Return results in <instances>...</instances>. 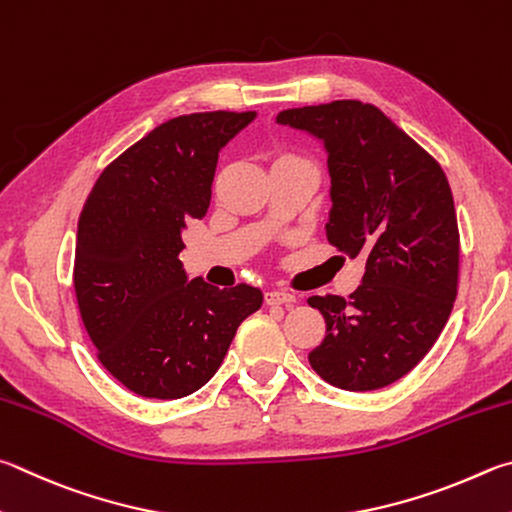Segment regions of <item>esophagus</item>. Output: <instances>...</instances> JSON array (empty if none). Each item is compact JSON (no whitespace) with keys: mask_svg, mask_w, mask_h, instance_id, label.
Wrapping results in <instances>:
<instances>
[{"mask_svg":"<svg viewBox=\"0 0 512 512\" xmlns=\"http://www.w3.org/2000/svg\"><path fill=\"white\" fill-rule=\"evenodd\" d=\"M266 304H284V306H293L295 304V295L288 291H268L266 293Z\"/></svg>","mask_w":512,"mask_h":512,"instance_id":"1","label":"esophagus"}]
</instances>
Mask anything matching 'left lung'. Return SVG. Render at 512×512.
Wrapping results in <instances>:
<instances>
[{
  "label": "left lung",
  "instance_id": "left-lung-1",
  "mask_svg": "<svg viewBox=\"0 0 512 512\" xmlns=\"http://www.w3.org/2000/svg\"><path fill=\"white\" fill-rule=\"evenodd\" d=\"M277 125L318 138L327 152V239L367 259L347 300L313 295L327 336L309 353L322 380L347 392L396 383L432 349L459 282V228L441 165L360 100L284 109Z\"/></svg>",
  "mask_w": 512,
  "mask_h": 512
}]
</instances>
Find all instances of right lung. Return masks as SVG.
Returning <instances> with one entry per match:
<instances>
[{
	"label": "right lung",
	"mask_w": 512,
	"mask_h": 512,
	"mask_svg": "<svg viewBox=\"0 0 512 512\" xmlns=\"http://www.w3.org/2000/svg\"><path fill=\"white\" fill-rule=\"evenodd\" d=\"M255 111L167 120L109 163L78 221L73 286L98 360L129 392L183 398L215 376L259 288L188 280L181 232L206 217L221 147Z\"/></svg>",
	"instance_id": "add662e5"
}]
</instances>
